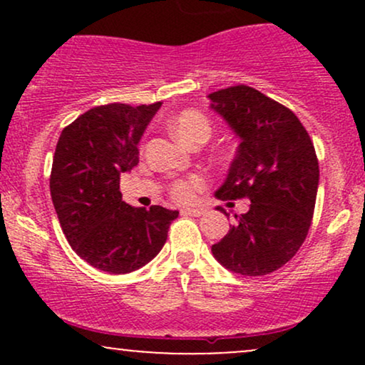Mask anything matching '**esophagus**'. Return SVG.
Listing matches in <instances>:
<instances>
[{
	"instance_id": "esophagus-1",
	"label": "esophagus",
	"mask_w": 365,
	"mask_h": 365,
	"mask_svg": "<svg viewBox=\"0 0 365 365\" xmlns=\"http://www.w3.org/2000/svg\"><path fill=\"white\" fill-rule=\"evenodd\" d=\"M183 215H188V216H195V217H199V216H202L204 212V209L202 207H187V209H183Z\"/></svg>"
}]
</instances>
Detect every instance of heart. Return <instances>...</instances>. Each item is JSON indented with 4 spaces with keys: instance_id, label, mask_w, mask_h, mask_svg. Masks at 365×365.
<instances>
[{
    "instance_id": "heart-1",
    "label": "heart",
    "mask_w": 365,
    "mask_h": 365,
    "mask_svg": "<svg viewBox=\"0 0 365 365\" xmlns=\"http://www.w3.org/2000/svg\"><path fill=\"white\" fill-rule=\"evenodd\" d=\"M171 128L175 135L178 137L183 144L195 145L200 142H206L211 137L212 125L211 120L199 110H183L180 111L173 120H171ZM206 187V178L200 175H190L187 178H178L171 182L170 195L171 199L180 204H188L195 200L197 194Z\"/></svg>"
}]
</instances>
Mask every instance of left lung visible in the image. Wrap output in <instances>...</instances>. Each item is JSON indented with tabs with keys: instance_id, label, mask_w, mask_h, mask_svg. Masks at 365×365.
<instances>
[{
	"instance_id": "obj_1",
	"label": "left lung",
	"mask_w": 365,
	"mask_h": 365,
	"mask_svg": "<svg viewBox=\"0 0 365 365\" xmlns=\"http://www.w3.org/2000/svg\"><path fill=\"white\" fill-rule=\"evenodd\" d=\"M209 99L240 137L216 197L250 200L212 255L233 273L269 274L299 252L311 228L319 185L316 149L295 113L254 87H228Z\"/></svg>"
}]
</instances>
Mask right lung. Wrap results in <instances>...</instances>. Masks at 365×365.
Instances as JSON below:
<instances>
[{
    "label": "right lung",
    "instance_id": "add662e5",
    "mask_svg": "<svg viewBox=\"0 0 365 365\" xmlns=\"http://www.w3.org/2000/svg\"><path fill=\"white\" fill-rule=\"evenodd\" d=\"M161 103H111L63 128L49 190L61 230L91 266L111 274L139 269L159 254L178 211L132 207L121 200L120 175L139 163V142Z\"/></svg>",
    "mask_w": 365,
    "mask_h": 365
}]
</instances>
